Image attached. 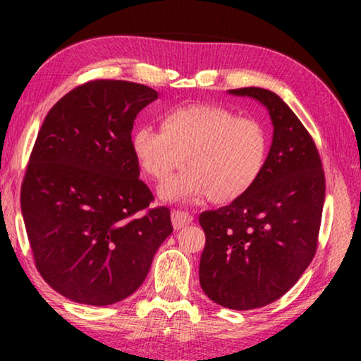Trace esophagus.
<instances>
[{"mask_svg": "<svg viewBox=\"0 0 361 361\" xmlns=\"http://www.w3.org/2000/svg\"><path fill=\"white\" fill-rule=\"evenodd\" d=\"M171 219H172V225H174L176 230H180L184 228L185 225L192 224V220H194V216L189 212H184V210H172L171 214Z\"/></svg>", "mask_w": 361, "mask_h": 361, "instance_id": "esophagus-1", "label": "esophagus"}]
</instances>
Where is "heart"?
<instances>
[{
  "instance_id": "heart-1",
  "label": "heart",
  "mask_w": 361,
  "mask_h": 361,
  "mask_svg": "<svg viewBox=\"0 0 361 361\" xmlns=\"http://www.w3.org/2000/svg\"><path fill=\"white\" fill-rule=\"evenodd\" d=\"M133 151L147 176L164 182L184 166L189 171L161 189L164 199L207 195L231 204L253 189L268 157V133L251 116L219 105H189L167 113L162 130L137 128Z\"/></svg>"
}]
</instances>
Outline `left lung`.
Returning <instances> with one entry per match:
<instances>
[{
    "mask_svg": "<svg viewBox=\"0 0 361 361\" xmlns=\"http://www.w3.org/2000/svg\"><path fill=\"white\" fill-rule=\"evenodd\" d=\"M268 108L273 145L253 189L202 212L199 278L214 302L233 310L268 305L298 283L319 245L325 174L317 146L294 111L258 87L235 88Z\"/></svg>",
    "mask_w": 361,
    "mask_h": 361,
    "instance_id": "left-lung-1",
    "label": "left lung"
}]
</instances>
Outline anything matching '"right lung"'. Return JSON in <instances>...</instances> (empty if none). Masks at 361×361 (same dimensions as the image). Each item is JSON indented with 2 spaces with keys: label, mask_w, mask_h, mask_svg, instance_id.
Masks as SVG:
<instances>
[{
  "label": "right lung",
  "mask_w": 361,
  "mask_h": 361,
  "mask_svg": "<svg viewBox=\"0 0 361 361\" xmlns=\"http://www.w3.org/2000/svg\"><path fill=\"white\" fill-rule=\"evenodd\" d=\"M152 88L90 80L47 113L21 184V210L44 281L78 304L110 305L146 279L172 233L171 210L149 204L131 145Z\"/></svg>",
  "instance_id": "right-lung-1"
}]
</instances>
